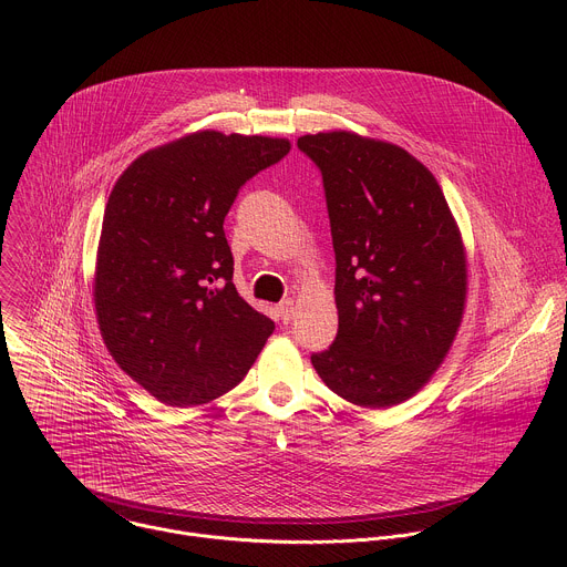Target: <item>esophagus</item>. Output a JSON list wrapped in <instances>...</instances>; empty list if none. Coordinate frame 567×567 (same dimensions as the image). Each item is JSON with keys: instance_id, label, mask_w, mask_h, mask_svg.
I'll return each instance as SVG.
<instances>
[{"instance_id": "obj_1", "label": "esophagus", "mask_w": 567, "mask_h": 567, "mask_svg": "<svg viewBox=\"0 0 567 567\" xmlns=\"http://www.w3.org/2000/svg\"><path fill=\"white\" fill-rule=\"evenodd\" d=\"M278 316L282 322H289L293 318V300L291 298H287L278 305Z\"/></svg>"}]
</instances>
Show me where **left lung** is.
Masks as SVG:
<instances>
[{"mask_svg": "<svg viewBox=\"0 0 567 567\" xmlns=\"http://www.w3.org/2000/svg\"><path fill=\"white\" fill-rule=\"evenodd\" d=\"M322 175L337 256L339 332L318 377L363 409L413 396L449 354L466 302L460 228L431 171L354 132L298 138Z\"/></svg>", "mask_w": 567, "mask_h": 567, "instance_id": "1", "label": "left lung"}]
</instances>
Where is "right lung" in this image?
Listing matches in <instances>:
<instances>
[{
	"mask_svg": "<svg viewBox=\"0 0 567 567\" xmlns=\"http://www.w3.org/2000/svg\"><path fill=\"white\" fill-rule=\"evenodd\" d=\"M289 150L287 138L204 130L147 150L112 188L94 278L99 328L118 368L168 406L235 388L276 330L233 285L224 217Z\"/></svg>",
	"mask_w": 567,
	"mask_h": 567,
	"instance_id": "right-lung-1",
	"label": "right lung"
}]
</instances>
